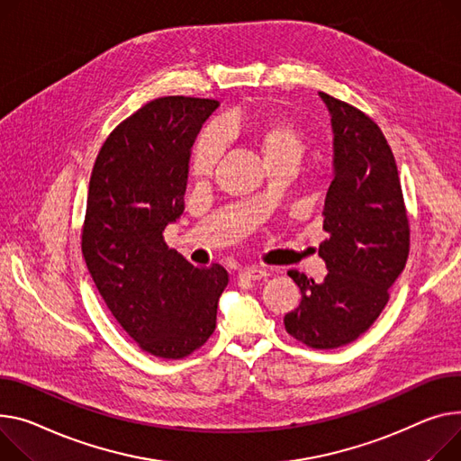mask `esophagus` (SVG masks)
Segmentation results:
<instances>
[{
	"label": "esophagus",
	"mask_w": 461,
	"mask_h": 461,
	"mask_svg": "<svg viewBox=\"0 0 461 461\" xmlns=\"http://www.w3.org/2000/svg\"><path fill=\"white\" fill-rule=\"evenodd\" d=\"M267 276H268V270H267V268H261V267H247V268H242V270L237 274V278H239V280H249V282H258V280L267 278Z\"/></svg>",
	"instance_id": "obj_1"
}]
</instances>
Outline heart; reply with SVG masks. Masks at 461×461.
I'll return each mask as SVG.
<instances>
[{"instance_id": "b5f03b06", "label": "heart", "mask_w": 461, "mask_h": 461, "mask_svg": "<svg viewBox=\"0 0 461 461\" xmlns=\"http://www.w3.org/2000/svg\"><path fill=\"white\" fill-rule=\"evenodd\" d=\"M252 139L265 159L280 156H302L303 133L293 120L285 116H268L252 126ZM224 149V133L221 126H209L198 137L191 156V176L205 181L217 167Z\"/></svg>"}]
</instances>
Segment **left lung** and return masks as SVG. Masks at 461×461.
Listing matches in <instances>:
<instances>
[{
	"mask_svg": "<svg viewBox=\"0 0 461 461\" xmlns=\"http://www.w3.org/2000/svg\"><path fill=\"white\" fill-rule=\"evenodd\" d=\"M331 116L333 179L324 200L319 256L322 282L289 270L300 305L284 317L289 335L312 348H337L371 328L406 267L410 224L393 151L359 109L319 92Z\"/></svg>",
	"mask_w": 461,
	"mask_h": 461,
	"instance_id": "obj_1",
	"label": "left lung"
}]
</instances>
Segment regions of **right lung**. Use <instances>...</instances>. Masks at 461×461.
<instances>
[{"label": "right lung", "instance_id": "1", "mask_svg": "<svg viewBox=\"0 0 461 461\" xmlns=\"http://www.w3.org/2000/svg\"><path fill=\"white\" fill-rule=\"evenodd\" d=\"M217 100L158 98L104 142L92 168L81 250L118 324L156 357L181 359L217 326L228 285L221 265L198 268L163 231L185 209L191 148Z\"/></svg>", "mask_w": 461, "mask_h": 461}]
</instances>
